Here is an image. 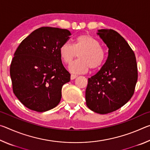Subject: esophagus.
<instances>
[{"mask_svg":"<svg viewBox=\"0 0 150 150\" xmlns=\"http://www.w3.org/2000/svg\"><path fill=\"white\" fill-rule=\"evenodd\" d=\"M77 77V75H71V79L73 80V79H75V78Z\"/></svg>","mask_w":150,"mask_h":150,"instance_id":"obj_1","label":"esophagus"}]
</instances>
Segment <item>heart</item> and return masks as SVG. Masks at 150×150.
Wrapping results in <instances>:
<instances>
[{"label": "heart", "instance_id": "b5f03b06", "mask_svg": "<svg viewBox=\"0 0 150 150\" xmlns=\"http://www.w3.org/2000/svg\"><path fill=\"white\" fill-rule=\"evenodd\" d=\"M78 54L79 59L69 66L73 73H83L91 69H98L105 62L106 54L100 42L89 35L83 34L76 38L73 44L66 42L59 48V55L63 62L69 64Z\"/></svg>", "mask_w": 150, "mask_h": 150}]
</instances>
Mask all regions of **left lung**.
<instances>
[{"instance_id": "1", "label": "left lung", "mask_w": 150, "mask_h": 150, "mask_svg": "<svg viewBox=\"0 0 150 150\" xmlns=\"http://www.w3.org/2000/svg\"><path fill=\"white\" fill-rule=\"evenodd\" d=\"M97 35L108 48L101 69L91 78L85 91L86 104L105 115L121 108L134 95L138 80L135 54L124 38L113 30H98Z\"/></svg>"}]
</instances>
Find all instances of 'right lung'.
Returning <instances> with one entry per match:
<instances>
[{
  "label": "right lung",
  "mask_w": 150,
  "mask_h": 150,
  "mask_svg": "<svg viewBox=\"0 0 150 150\" xmlns=\"http://www.w3.org/2000/svg\"><path fill=\"white\" fill-rule=\"evenodd\" d=\"M70 35L68 30L42 27L18 47L10 74L14 95L28 108L42 112L59 103L63 85L71 76L62 64L59 48Z\"/></svg>",
  "instance_id": "1"
}]
</instances>
